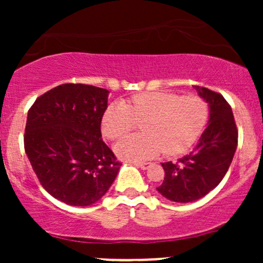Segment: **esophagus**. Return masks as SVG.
Wrapping results in <instances>:
<instances>
[{
	"label": "esophagus",
	"mask_w": 263,
	"mask_h": 263,
	"mask_svg": "<svg viewBox=\"0 0 263 263\" xmlns=\"http://www.w3.org/2000/svg\"><path fill=\"white\" fill-rule=\"evenodd\" d=\"M135 165L140 167L141 170L146 171V170H148V168H151L152 163H151V162H137V163H135Z\"/></svg>",
	"instance_id": "obj_1"
}]
</instances>
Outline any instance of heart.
<instances>
[{"label": "heart", "mask_w": 263, "mask_h": 263, "mask_svg": "<svg viewBox=\"0 0 263 263\" xmlns=\"http://www.w3.org/2000/svg\"><path fill=\"white\" fill-rule=\"evenodd\" d=\"M208 120L209 105L201 96L151 91L108 105L102 115L101 131L108 140H117L136 122H142L143 134L127 136L115 146L119 158L140 162L162 151L168 156L186 152L203 134Z\"/></svg>", "instance_id": "obj_1"}]
</instances>
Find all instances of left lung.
<instances>
[{
  "instance_id": "8db88e82",
  "label": "left lung",
  "mask_w": 263,
  "mask_h": 263,
  "mask_svg": "<svg viewBox=\"0 0 263 263\" xmlns=\"http://www.w3.org/2000/svg\"><path fill=\"white\" fill-rule=\"evenodd\" d=\"M209 104V123L193 152L176 163H162L164 180L157 188L168 200L190 203L219 185L237 147V128L231 106L219 92L195 85Z\"/></svg>"
}]
</instances>
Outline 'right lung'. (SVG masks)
Returning a JSON list of instances; mask_svg holds the SVG:
<instances>
[{
  "label": "right lung",
  "instance_id": "1",
  "mask_svg": "<svg viewBox=\"0 0 263 263\" xmlns=\"http://www.w3.org/2000/svg\"><path fill=\"white\" fill-rule=\"evenodd\" d=\"M108 90L63 84L39 96L27 116L25 149L52 197L89 206L106 194L121 163L101 138Z\"/></svg>",
  "mask_w": 263,
  "mask_h": 263
}]
</instances>
